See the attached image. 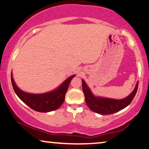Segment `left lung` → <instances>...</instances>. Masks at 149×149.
<instances>
[{
    "label": "left lung",
    "mask_w": 149,
    "mask_h": 149,
    "mask_svg": "<svg viewBox=\"0 0 149 149\" xmlns=\"http://www.w3.org/2000/svg\"><path fill=\"white\" fill-rule=\"evenodd\" d=\"M138 86V82H137L132 93L125 98L120 100L112 99L94 96L84 80L82 79V90L88 107L93 111L101 115L114 113L128 106L136 94Z\"/></svg>",
    "instance_id": "1"
}]
</instances>
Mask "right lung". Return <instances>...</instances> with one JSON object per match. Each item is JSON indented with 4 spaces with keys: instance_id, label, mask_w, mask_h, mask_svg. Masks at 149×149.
<instances>
[{
    "instance_id": "right-lung-1",
    "label": "right lung",
    "mask_w": 149,
    "mask_h": 149,
    "mask_svg": "<svg viewBox=\"0 0 149 149\" xmlns=\"http://www.w3.org/2000/svg\"><path fill=\"white\" fill-rule=\"evenodd\" d=\"M75 75L68 77L60 86L51 92L44 94H30L21 91L15 83L11 74V83L15 93L18 97L33 110L47 113L57 109L64 102L69 85Z\"/></svg>"
}]
</instances>
